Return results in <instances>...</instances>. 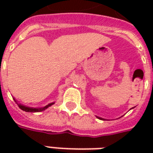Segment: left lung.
Here are the masks:
<instances>
[{
  "label": "left lung",
  "mask_w": 153,
  "mask_h": 153,
  "mask_svg": "<svg viewBox=\"0 0 153 153\" xmlns=\"http://www.w3.org/2000/svg\"><path fill=\"white\" fill-rule=\"evenodd\" d=\"M97 118H98V119H101V120H102V118H100V117H97Z\"/></svg>",
  "instance_id": "left-lung-1"
}]
</instances>
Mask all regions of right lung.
Returning a JSON list of instances; mask_svg holds the SVG:
<instances>
[{
  "instance_id": "add662e5",
  "label": "right lung",
  "mask_w": 153,
  "mask_h": 153,
  "mask_svg": "<svg viewBox=\"0 0 153 153\" xmlns=\"http://www.w3.org/2000/svg\"><path fill=\"white\" fill-rule=\"evenodd\" d=\"M53 103H51L49 105H47V106H44L42 108H31V107H27V106H23V105H20V104H18L19 107L23 111H27V112H38V111H42L45 109H47V107H49L50 106H51Z\"/></svg>"
}]
</instances>
